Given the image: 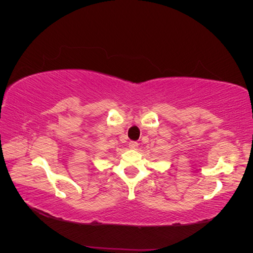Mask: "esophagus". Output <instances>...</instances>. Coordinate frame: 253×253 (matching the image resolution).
<instances>
[{
    "label": "esophagus",
    "mask_w": 253,
    "mask_h": 253,
    "mask_svg": "<svg viewBox=\"0 0 253 253\" xmlns=\"http://www.w3.org/2000/svg\"><path fill=\"white\" fill-rule=\"evenodd\" d=\"M128 147H129V149L135 150L137 147H138V142H136V141H129Z\"/></svg>",
    "instance_id": "1"
}]
</instances>
